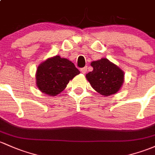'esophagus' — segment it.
Here are the masks:
<instances>
[{
  "mask_svg": "<svg viewBox=\"0 0 155 155\" xmlns=\"http://www.w3.org/2000/svg\"><path fill=\"white\" fill-rule=\"evenodd\" d=\"M80 70H81V72L84 73V74H85V73L86 72V71H87V67H86V66H85V67H84V68H81V69H80Z\"/></svg>",
  "mask_w": 155,
  "mask_h": 155,
  "instance_id": "34e87169",
  "label": "esophagus"
}]
</instances>
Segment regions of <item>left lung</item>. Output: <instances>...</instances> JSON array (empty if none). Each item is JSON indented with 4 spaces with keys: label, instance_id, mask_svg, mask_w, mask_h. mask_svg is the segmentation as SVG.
I'll return each mask as SVG.
<instances>
[{
    "label": "left lung",
    "instance_id": "left-lung-1",
    "mask_svg": "<svg viewBox=\"0 0 155 155\" xmlns=\"http://www.w3.org/2000/svg\"><path fill=\"white\" fill-rule=\"evenodd\" d=\"M93 71L86 74L93 89L104 96L115 94L124 81V73L118 66L106 58L91 62Z\"/></svg>",
    "mask_w": 155,
    "mask_h": 155
}]
</instances>
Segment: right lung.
<instances>
[{"label":"right lung","mask_w":155,"mask_h":155,"mask_svg":"<svg viewBox=\"0 0 155 155\" xmlns=\"http://www.w3.org/2000/svg\"><path fill=\"white\" fill-rule=\"evenodd\" d=\"M80 71L69 60L60 56L49 58L40 64L36 72V84L44 94L55 96L66 87V85Z\"/></svg>","instance_id":"add662e5"}]
</instances>
